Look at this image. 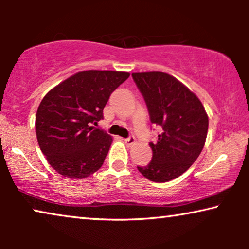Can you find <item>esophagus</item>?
I'll use <instances>...</instances> for the list:
<instances>
[{
  "label": "esophagus",
  "mask_w": 249,
  "mask_h": 249,
  "mask_svg": "<svg viewBox=\"0 0 249 249\" xmlns=\"http://www.w3.org/2000/svg\"><path fill=\"white\" fill-rule=\"evenodd\" d=\"M124 142H125V144H127L128 146H132V145H135L136 138L134 137V136H129L128 138L124 139Z\"/></svg>",
  "instance_id": "esophagus-1"
}]
</instances>
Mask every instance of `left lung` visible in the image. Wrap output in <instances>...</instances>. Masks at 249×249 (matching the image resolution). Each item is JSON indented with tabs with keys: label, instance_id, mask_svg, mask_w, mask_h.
Masks as SVG:
<instances>
[{
	"label": "left lung",
	"instance_id": "obj_1",
	"mask_svg": "<svg viewBox=\"0 0 249 249\" xmlns=\"http://www.w3.org/2000/svg\"><path fill=\"white\" fill-rule=\"evenodd\" d=\"M147 105L152 124L162 128L153 158L137 166L145 178L166 182L178 178L198 158L205 145L209 117L199 98L171 74L160 71L131 74Z\"/></svg>",
	"mask_w": 249,
	"mask_h": 249
}]
</instances>
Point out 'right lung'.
<instances>
[{"instance_id":"right-lung-1","label":"right lung","mask_w":249,"mask_h":249,"mask_svg":"<svg viewBox=\"0 0 249 249\" xmlns=\"http://www.w3.org/2000/svg\"><path fill=\"white\" fill-rule=\"evenodd\" d=\"M129 76L124 71H80L44 96L36 113L37 142L57 173L83 179L103 165L113 139L91 124L103 119L112 91Z\"/></svg>"}]
</instances>
